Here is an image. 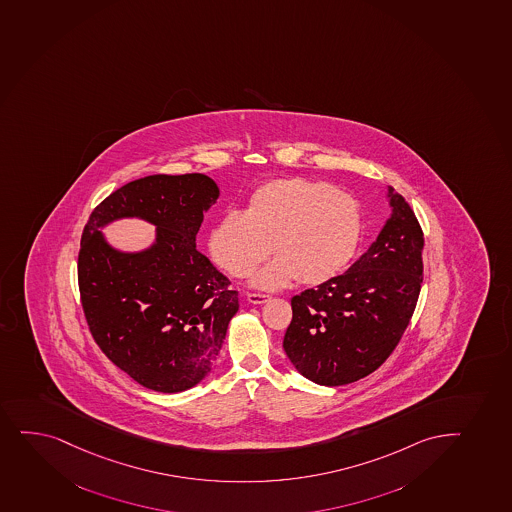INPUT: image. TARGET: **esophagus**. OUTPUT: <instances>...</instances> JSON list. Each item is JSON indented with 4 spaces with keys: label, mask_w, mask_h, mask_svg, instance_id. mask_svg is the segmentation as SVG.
Returning a JSON list of instances; mask_svg holds the SVG:
<instances>
[{
    "label": "esophagus",
    "mask_w": 512,
    "mask_h": 512,
    "mask_svg": "<svg viewBox=\"0 0 512 512\" xmlns=\"http://www.w3.org/2000/svg\"><path fill=\"white\" fill-rule=\"evenodd\" d=\"M248 303H252V305H264L269 301V294H260V293H248L247 294Z\"/></svg>",
    "instance_id": "34e87169"
}]
</instances>
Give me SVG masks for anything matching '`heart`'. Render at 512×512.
I'll return each instance as SVG.
<instances>
[{
  "mask_svg": "<svg viewBox=\"0 0 512 512\" xmlns=\"http://www.w3.org/2000/svg\"><path fill=\"white\" fill-rule=\"evenodd\" d=\"M361 238L357 202L325 180L291 177L269 180L253 190L247 211L219 219L209 250L231 276L245 277L269 257L277 259L253 276L260 289L301 281L318 286L351 264Z\"/></svg>",
  "mask_w": 512,
  "mask_h": 512,
  "instance_id": "obj_1",
  "label": "heart"
}]
</instances>
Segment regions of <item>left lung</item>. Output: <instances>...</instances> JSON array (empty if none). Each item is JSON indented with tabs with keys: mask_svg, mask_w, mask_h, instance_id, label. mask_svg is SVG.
Listing matches in <instances>:
<instances>
[{
	"mask_svg": "<svg viewBox=\"0 0 512 512\" xmlns=\"http://www.w3.org/2000/svg\"><path fill=\"white\" fill-rule=\"evenodd\" d=\"M390 218L344 272L291 299L284 351L316 385L340 386L373 373L402 339L422 282L424 235L405 199L388 187Z\"/></svg>",
	"mask_w": 512,
	"mask_h": 512,
	"instance_id": "8db88e82",
	"label": "left lung"
}]
</instances>
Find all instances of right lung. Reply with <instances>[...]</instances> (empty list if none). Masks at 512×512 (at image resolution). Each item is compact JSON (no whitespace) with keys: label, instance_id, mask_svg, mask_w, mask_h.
<instances>
[{"label":"right lung","instance_id":"right-lung-1","mask_svg":"<svg viewBox=\"0 0 512 512\" xmlns=\"http://www.w3.org/2000/svg\"><path fill=\"white\" fill-rule=\"evenodd\" d=\"M219 187L204 173L151 175L100 202L81 236V305L98 347L139 385L161 393L206 378L223 347L238 293L196 248ZM121 218L156 226L141 251L114 248L101 230Z\"/></svg>","mask_w":512,"mask_h":512}]
</instances>
